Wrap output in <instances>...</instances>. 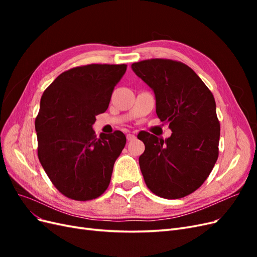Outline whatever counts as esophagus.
I'll list each match as a JSON object with an SVG mask.
<instances>
[{"label": "esophagus", "instance_id": "esophagus-1", "mask_svg": "<svg viewBox=\"0 0 257 257\" xmlns=\"http://www.w3.org/2000/svg\"><path fill=\"white\" fill-rule=\"evenodd\" d=\"M126 138H127L128 142H133V141H135V139H136V136L134 134H127Z\"/></svg>", "mask_w": 257, "mask_h": 257}]
</instances>
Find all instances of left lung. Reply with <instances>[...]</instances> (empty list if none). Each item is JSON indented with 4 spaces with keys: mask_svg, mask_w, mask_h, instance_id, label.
<instances>
[{
    "mask_svg": "<svg viewBox=\"0 0 257 257\" xmlns=\"http://www.w3.org/2000/svg\"><path fill=\"white\" fill-rule=\"evenodd\" d=\"M132 68L153 90L157 114L173 132L165 141L142 134L145 152L139 166L145 182L163 198L190 195L205 182L219 157L220 121L212 93L182 62L150 59Z\"/></svg>",
    "mask_w": 257,
    "mask_h": 257,
    "instance_id": "obj_1",
    "label": "left lung"
}]
</instances>
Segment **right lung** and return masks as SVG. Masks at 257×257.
<instances>
[{
  "label": "right lung",
  "instance_id": "obj_1",
  "mask_svg": "<svg viewBox=\"0 0 257 257\" xmlns=\"http://www.w3.org/2000/svg\"><path fill=\"white\" fill-rule=\"evenodd\" d=\"M125 64H88L59 75L46 89L35 119L37 155L57 190L67 198H97L110 183L126 144L122 132L96 137L95 115L107 110Z\"/></svg>",
  "mask_w": 257,
  "mask_h": 257
}]
</instances>
